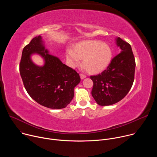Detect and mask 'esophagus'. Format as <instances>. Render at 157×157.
<instances>
[{"instance_id": "esophagus-1", "label": "esophagus", "mask_w": 157, "mask_h": 157, "mask_svg": "<svg viewBox=\"0 0 157 157\" xmlns=\"http://www.w3.org/2000/svg\"><path fill=\"white\" fill-rule=\"evenodd\" d=\"M80 77H81V78L82 79H84V78H85L86 77V75H84V74L81 73V74H80Z\"/></svg>"}]
</instances>
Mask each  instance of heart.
<instances>
[{
	"mask_svg": "<svg viewBox=\"0 0 157 157\" xmlns=\"http://www.w3.org/2000/svg\"><path fill=\"white\" fill-rule=\"evenodd\" d=\"M112 50L109 44L97 40H87L78 43L75 51H66V58L73 66L83 59L85 68L89 72L99 73L104 70L112 59Z\"/></svg>",
	"mask_w": 157,
	"mask_h": 157,
	"instance_id": "b5f03b06",
	"label": "heart"
}]
</instances>
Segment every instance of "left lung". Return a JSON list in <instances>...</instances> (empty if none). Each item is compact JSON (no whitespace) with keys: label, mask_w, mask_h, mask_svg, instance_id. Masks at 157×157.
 Instances as JSON below:
<instances>
[{"label":"left lung","mask_w":157,"mask_h":157,"mask_svg":"<svg viewBox=\"0 0 157 157\" xmlns=\"http://www.w3.org/2000/svg\"><path fill=\"white\" fill-rule=\"evenodd\" d=\"M116 42L121 52L112 59L105 70L90 76L93 81L92 96L100 105H110L121 101L134 81L136 61L130 44L119 37Z\"/></svg>","instance_id":"left-lung-1"}]
</instances>
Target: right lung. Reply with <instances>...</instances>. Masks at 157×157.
I'll return each instance as SVG.
<instances>
[{"label": "right lung", "mask_w": 157, "mask_h": 157, "mask_svg": "<svg viewBox=\"0 0 157 157\" xmlns=\"http://www.w3.org/2000/svg\"><path fill=\"white\" fill-rule=\"evenodd\" d=\"M36 52L44 59L38 67L30 59ZM20 74L29 96L40 105L50 109H63L74 97V88L81 81L79 73L63 64L44 49L41 36L33 38L22 51Z\"/></svg>", "instance_id": "add662e5"}]
</instances>
